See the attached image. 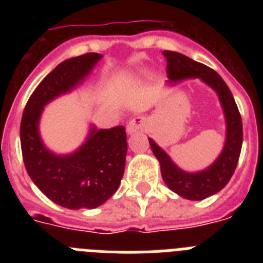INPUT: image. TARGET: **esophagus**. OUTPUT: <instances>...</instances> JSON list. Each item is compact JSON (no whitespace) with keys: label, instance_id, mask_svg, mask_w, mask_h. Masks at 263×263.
<instances>
[{"label":"esophagus","instance_id":"esophagus-1","mask_svg":"<svg viewBox=\"0 0 263 263\" xmlns=\"http://www.w3.org/2000/svg\"><path fill=\"white\" fill-rule=\"evenodd\" d=\"M145 117H136V118H132L129 121V124H127L126 130L129 134H133L137 133V132H141V130L145 127Z\"/></svg>","mask_w":263,"mask_h":263}]
</instances>
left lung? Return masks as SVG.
<instances>
[{
	"instance_id": "left-lung-1",
	"label": "left lung",
	"mask_w": 263,
	"mask_h": 263,
	"mask_svg": "<svg viewBox=\"0 0 263 263\" xmlns=\"http://www.w3.org/2000/svg\"><path fill=\"white\" fill-rule=\"evenodd\" d=\"M163 55L167 59L168 83H178L185 79H200L216 90L224 109L227 121L224 148L217 159L203 171L185 173L180 170L152 138H148L150 147L159 160L160 173L167 187L188 200H203L221 191L233 175L242 147V120L231 89L217 72L183 53L163 51Z\"/></svg>"
}]
</instances>
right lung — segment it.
Here are the masks:
<instances>
[{
  "label": "right lung",
  "instance_id": "1",
  "mask_svg": "<svg viewBox=\"0 0 263 263\" xmlns=\"http://www.w3.org/2000/svg\"><path fill=\"white\" fill-rule=\"evenodd\" d=\"M103 55L89 52L64 60L48 73L27 101L21 121L23 163L34 184L64 208H96L117 191L124 175L127 142L124 126L90 127L84 145L68 155L51 153L39 136L45 105L80 84Z\"/></svg>",
  "mask_w": 263,
  "mask_h": 263
}]
</instances>
